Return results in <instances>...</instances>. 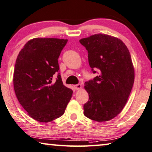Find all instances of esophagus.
Listing matches in <instances>:
<instances>
[{
    "label": "esophagus",
    "instance_id": "34e87169",
    "mask_svg": "<svg viewBox=\"0 0 152 152\" xmlns=\"http://www.w3.org/2000/svg\"><path fill=\"white\" fill-rule=\"evenodd\" d=\"M74 88H75V89H76V90L80 89L81 88H82V85H81L80 84H78V85H74Z\"/></svg>",
    "mask_w": 152,
    "mask_h": 152
}]
</instances>
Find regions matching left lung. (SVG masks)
<instances>
[{"mask_svg": "<svg viewBox=\"0 0 152 152\" xmlns=\"http://www.w3.org/2000/svg\"><path fill=\"white\" fill-rule=\"evenodd\" d=\"M88 51L90 67L100 71L85 82L89 101L84 115L96 121H108L117 116L126 104L134 81V68L128 48L117 37L95 34L80 39Z\"/></svg>", "mask_w": 152, "mask_h": 152, "instance_id": "left-lung-1", "label": "left lung"}]
</instances>
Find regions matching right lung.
Segmentation results:
<instances>
[{
	"mask_svg": "<svg viewBox=\"0 0 152 152\" xmlns=\"http://www.w3.org/2000/svg\"><path fill=\"white\" fill-rule=\"evenodd\" d=\"M67 39L33 38L20 51L13 74L15 96L28 115L48 123L64 114L73 91L63 85L58 58Z\"/></svg>",
	"mask_w": 152,
	"mask_h": 152,
	"instance_id": "1",
	"label": "right lung"
}]
</instances>
